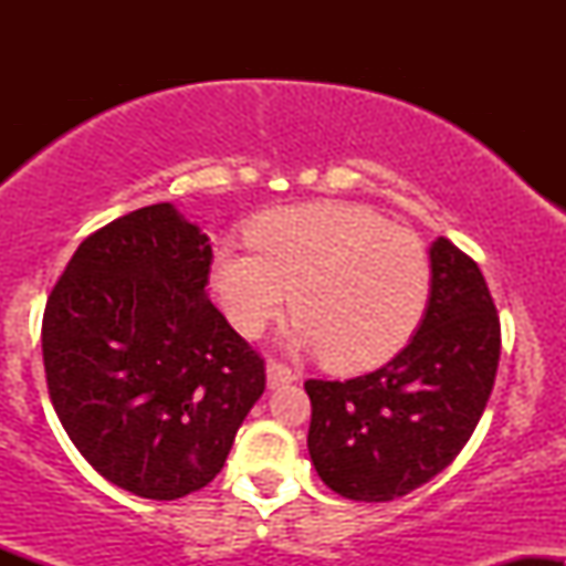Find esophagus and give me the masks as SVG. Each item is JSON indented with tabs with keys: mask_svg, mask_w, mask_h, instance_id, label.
Returning <instances> with one entry per match:
<instances>
[{
	"mask_svg": "<svg viewBox=\"0 0 566 566\" xmlns=\"http://www.w3.org/2000/svg\"><path fill=\"white\" fill-rule=\"evenodd\" d=\"M297 375L292 373L287 365H282V361H269L265 365V382H269V388H279L284 386V382H295Z\"/></svg>",
	"mask_w": 566,
	"mask_h": 566,
	"instance_id": "obj_1",
	"label": "esophagus"
}]
</instances>
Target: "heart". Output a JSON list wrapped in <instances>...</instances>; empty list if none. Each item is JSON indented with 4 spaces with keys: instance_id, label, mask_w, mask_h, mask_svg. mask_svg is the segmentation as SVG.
I'll list each match as a JSON object with an SVG mask.
<instances>
[{
    "instance_id": "obj_1",
    "label": "heart",
    "mask_w": 566,
    "mask_h": 566,
    "mask_svg": "<svg viewBox=\"0 0 566 566\" xmlns=\"http://www.w3.org/2000/svg\"><path fill=\"white\" fill-rule=\"evenodd\" d=\"M252 250L223 247L212 290L237 333L258 337L287 311L295 350L322 354L335 369L386 361L423 316L431 263L415 233L359 205L284 207L258 218Z\"/></svg>"
}]
</instances>
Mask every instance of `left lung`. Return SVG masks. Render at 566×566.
Returning <instances> with one entry per match:
<instances>
[{
	"label": "left lung",
	"mask_w": 566,
	"mask_h": 566,
	"mask_svg": "<svg viewBox=\"0 0 566 566\" xmlns=\"http://www.w3.org/2000/svg\"><path fill=\"white\" fill-rule=\"evenodd\" d=\"M418 333L388 365L350 380H305L308 454L348 500L388 503L458 458L495 386L500 319L465 252L439 237Z\"/></svg>",
	"instance_id": "8db88e82"
}]
</instances>
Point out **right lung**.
Listing matches in <instances>:
<instances>
[{"mask_svg":"<svg viewBox=\"0 0 566 566\" xmlns=\"http://www.w3.org/2000/svg\"><path fill=\"white\" fill-rule=\"evenodd\" d=\"M212 244L170 201L76 247L42 322L69 439L103 479L178 500L223 469L265 388L263 359L207 297Z\"/></svg>","mask_w":566,"mask_h":566,"instance_id":"add662e5","label":"right lung"}]
</instances>
